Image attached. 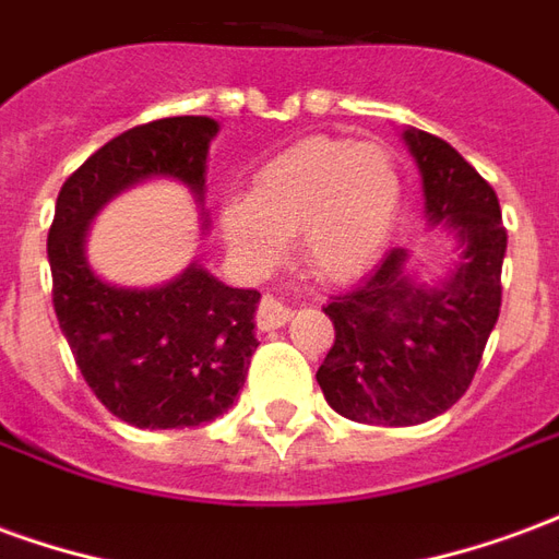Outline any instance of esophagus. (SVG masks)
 <instances>
[{
  "label": "esophagus",
  "mask_w": 559,
  "mask_h": 559,
  "mask_svg": "<svg viewBox=\"0 0 559 559\" xmlns=\"http://www.w3.org/2000/svg\"><path fill=\"white\" fill-rule=\"evenodd\" d=\"M293 317V311L287 305L281 302L278 296H263L260 299V308H257V326L263 329V332H272V329H281L287 320Z\"/></svg>",
  "instance_id": "esophagus-1"
}]
</instances>
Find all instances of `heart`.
<instances>
[{"instance_id":"b5f03b06","label":"heart","mask_w":559,"mask_h":559,"mask_svg":"<svg viewBox=\"0 0 559 559\" xmlns=\"http://www.w3.org/2000/svg\"><path fill=\"white\" fill-rule=\"evenodd\" d=\"M399 209L401 176L386 146L311 138L266 160L254 194L221 206V233L251 266H269L299 230L308 272L347 281L386 248Z\"/></svg>"}]
</instances>
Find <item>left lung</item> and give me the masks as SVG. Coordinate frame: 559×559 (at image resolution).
I'll return each mask as SVG.
<instances>
[{"mask_svg": "<svg viewBox=\"0 0 559 559\" xmlns=\"http://www.w3.org/2000/svg\"><path fill=\"white\" fill-rule=\"evenodd\" d=\"M416 158L428 227L455 239L449 275L425 284L392 248L359 284L323 308L335 341L317 368L329 407L365 425H419L473 383L500 317L506 227L493 188L445 140L404 128Z\"/></svg>", "mask_w": 559, "mask_h": 559, "instance_id": "obj_1", "label": "left lung"}]
</instances>
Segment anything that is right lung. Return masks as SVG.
Segmentation results:
<instances>
[{
  "instance_id": "right-lung-1",
  "label": "right lung",
  "mask_w": 559,
  "mask_h": 559,
  "mask_svg": "<svg viewBox=\"0 0 559 559\" xmlns=\"http://www.w3.org/2000/svg\"><path fill=\"white\" fill-rule=\"evenodd\" d=\"M218 122L170 116L104 143L56 200L47 257L53 308L80 374L107 411L134 428H197L227 413L257 350V290H239L191 263L158 287H122L90 266L86 236L116 194L148 179L206 194ZM209 221L203 218V227Z\"/></svg>"
}]
</instances>
